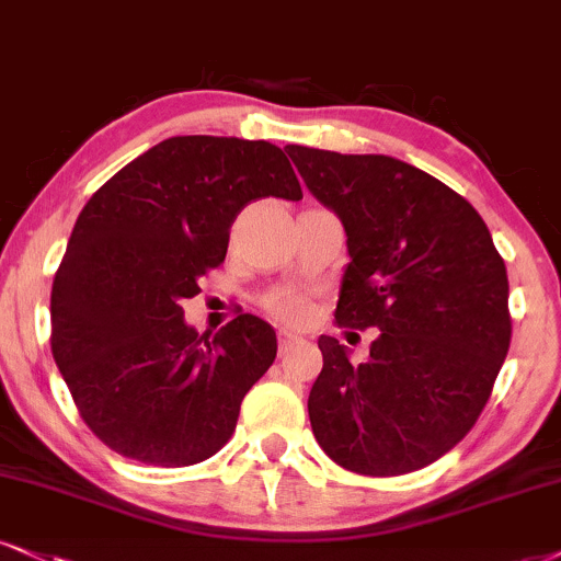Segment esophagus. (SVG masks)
<instances>
[{
	"label": "esophagus",
	"instance_id": "1",
	"mask_svg": "<svg viewBox=\"0 0 561 561\" xmlns=\"http://www.w3.org/2000/svg\"><path fill=\"white\" fill-rule=\"evenodd\" d=\"M299 343H304L299 335H294V333H288V330H280L278 333V348H280V356L283 354H288V351L294 348V345H299Z\"/></svg>",
	"mask_w": 561,
	"mask_h": 561
}]
</instances>
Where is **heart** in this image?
Wrapping results in <instances>:
<instances>
[{
	"mask_svg": "<svg viewBox=\"0 0 561 561\" xmlns=\"http://www.w3.org/2000/svg\"><path fill=\"white\" fill-rule=\"evenodd\" d=\"M267 312L273 317H278L280 322L288 324H301L309 320V304L304 296L294 294V291H278L265 299Z\"/></svg>",
	"mask_w": 561,
	"mask_h": 561,
	"instance_id": "obj_1",
	"label": "heart"
}]
</instances>
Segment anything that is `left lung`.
<instances>
[{
  "label": "left lung",
  "instance_id": "obj_1",
  "mask_svg": "<svg viewBox=\"0 0 561 561\" xmlns=\"http://www.w3.org/2000/svg\"><path fill=\"white\" fill-rule=\"evenodd\" d=\"M288 156L345 231L335 322L379 330L364 364L320 335L314 437L345 471H419L471 432L492 396L513 335L507 270L473 205L416 165L304 145Z\"/></svg>",
  "mask_w": 561,
  "mask_h": 561
}]
</instances>
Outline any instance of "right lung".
Here are the masks:
<instances>
[{
  "mask_svg": "<svg viewBox=\"0 0 561 561\" xmlns=\"http://www.w3.org/2000/svg\"><path fill=\"white\" fill-rule=\"evenodd\" d=\"M260 197L301 199L278 145L186 135L137 156L82 207L54 275L51 354L90 432L124 458L182 468L216 455L275 362L260 317L210 337L182 309Z\"/></svg>",
  "mask_w": 561,
  "mask_h": 561,
  "instance_id": "obj_1",
  "label": "right lung"
}]
</instances>
